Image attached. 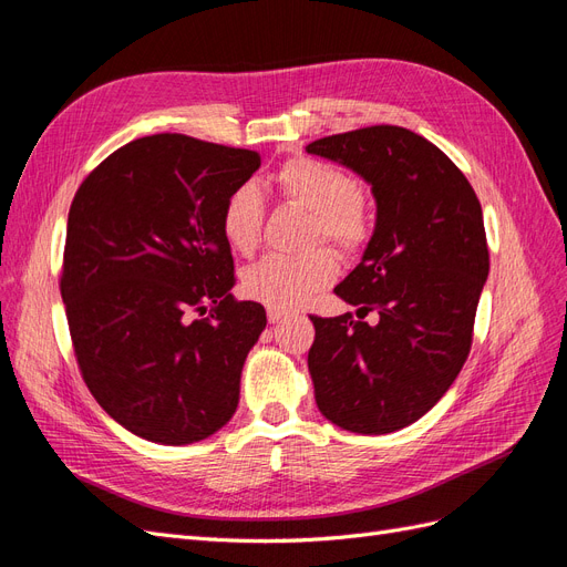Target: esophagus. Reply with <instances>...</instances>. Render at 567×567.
Instances as JSON below:
<instances>
[{
  "instance_id": "esophagus-1",
  "label": "esophagus",
  "mask_w": 567,
  "mask_h": 567,
  "mask_svg": "<svg viewBox=\"0 0 567 567\" xmlns=\"http://www.w3.org/2000/svg\"><path fill=\"white\" fill-rule=\"evenodd\" d=\"M290 317V312H284V310H271L267 312V319H269V323H281V321H286Z\"/></svg>"
}]
</instances>
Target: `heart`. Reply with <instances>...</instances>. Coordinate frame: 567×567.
Instances as JSON below:
<instances>
[{"instance_id":"b5f03b06","label":"heart","mask_w":567,"mask_h":567,"mask_svg":"<svg viewBox=\"0 0 567 567\" xmlns=\"http://www.w3.org/2000/svg\"><path fill=\"white\" fill-rule=\"evenodd\" d=\"M277 192L310 213L307 241L329 244L350 255L362 248L373 229L371 205L357 182L333 163L296 156L271 175ZM265 198L252 184L236 186L221 205L219 227L225 241L238 255H252L262 236ZM338 262L329 248H312L300 257L271 255L244 274L246 296L274 310H293L319 290L331 286Z\"/></svg>"}]
</instances>
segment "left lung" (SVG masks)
<instances>
[{
	"label": "left lung",
	"instance_id": "left-lung-1",
	"mask_svg": "<svg viewBox=\"0 0 567 567\" xmlns=\"http://www.w3.org/2000/svg\"><path fill=\"white\" fill-rule=\"evenodd\" d=\"M305 148L362 175L379 205L362 262L336 286L359 321L310 317L317 406L350 433L400 431L437 404L471 352L489 274L483 208L461 169L411 130L373 125ZM369 311L379 324L361 321Z\"/></svg>",
	"mask_w": 567,
	"mask_h": 567
}]
</instances>
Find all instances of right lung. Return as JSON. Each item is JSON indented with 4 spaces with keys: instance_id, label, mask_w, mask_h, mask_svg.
Here are the masks:
<instances>
[{
    "instance_id": "right-lung-1",
    "label": "right lung",
    "mask_w": 567,
    "mask_h": 567,
    "mask_svg": "<svg viewBox=\"0 0 567 567\" xmlns=\"http://www.w3.org/2000/svg\"><path fill=\"white\" fill-rule=\"evenodd\" d=\"M260 163L257 151L151 134L101 161L71 203L59 288L78 369L144 440L192 444L234 416L267 315L231 296L219 215Z\"/></svg>"
}]
</instances>
